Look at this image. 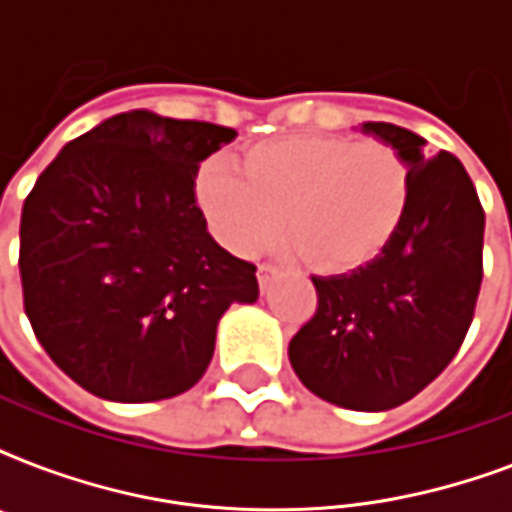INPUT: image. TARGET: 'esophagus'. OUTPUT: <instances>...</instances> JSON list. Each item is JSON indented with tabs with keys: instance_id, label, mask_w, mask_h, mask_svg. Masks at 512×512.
<instances>
[{
	"instance_id": "esophagus-1",
	"label": "esophagus",
	"mask_w": 512,
	"mask_h": 512,
	"mask_svg": "<svg viewBox=\"0 0 512 512\" xmlns=\"http://www.w3.org/2000/svg\"><path fill=\"white\" fill-rule=\"evenodd\" d=\"M276 268L273 265H260L257 268V281H260V289H268V284H271L273 279H276Z\"/></svg>"
}]
</instances>
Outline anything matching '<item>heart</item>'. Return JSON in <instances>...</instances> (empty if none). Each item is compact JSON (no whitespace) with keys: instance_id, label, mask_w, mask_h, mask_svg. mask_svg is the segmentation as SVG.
<instances>
[{"instance_id":"1","label":"heart","mask_w":512,"mask_h":512,"mask_svg":"<svg viewBox=\"0 0 512 512\" xmlns=\"http://www.w3.org/2000/svg\"><path fill=\"white\" fill-rule=\"evenodd\" d=\"M209 231L236 255H255L284 231L305 265L350 273L374 263L404 225L412 170L382 140L300 132L260 140L239 164L209 156L196 172Z\"/></svg>"}]
</instances>
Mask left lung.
Here are the masks:
<instances>
[{"label":"left lung","instance_id":"obj_1","mask_svg":"<svg viewBox=\"0 0 512 512\" xmlns=\"http://www.w3.org/2000/svg\"><path fill=\"white\" fill-rule=\"evenodd\" d=\"M404 156L412 201L401 231L374 263L313 276L319 308L292 342L305 388L353 412H388L444 372L468 335L484 279V209L460 159L430 156L425 138L364 122Z\"/></svg>","mask_w":512,"mask_h":512}]
</instances>
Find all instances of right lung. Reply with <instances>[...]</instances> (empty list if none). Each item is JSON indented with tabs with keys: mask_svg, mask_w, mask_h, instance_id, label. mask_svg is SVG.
Wrapping results in <instances>:
<instances>
[{
	"mask_svg": "<svg viewBox=\"0 0 512 512\" xmlns=\"http://www.w3.org/2000/svg\"><path fill=\"white\" fill-rule=\"evenodd\" d=\"M236 130L138 108L63 146L20 215L23 308L47 356L92 396L146 404L207 372L217 324L255 303V265L196 207L199 164Z\"/></svg>",
	"mask_w": 512,
	"mask_h": 512,
	"instance_id": "1",
	"label": "right lung"
}]
</instances>
